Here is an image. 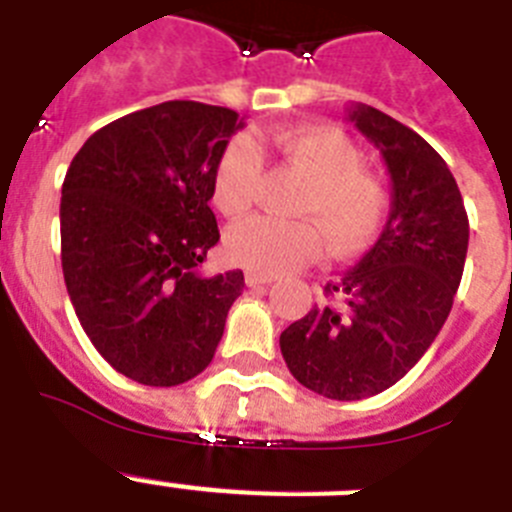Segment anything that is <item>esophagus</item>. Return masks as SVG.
Segmentation results:
<instances>
[{
  "label": "esophagus",
  "mask_w": 512,
  "mask_h": 512,
  "mask_svg": "<svg viewBox=\"0 0 512 512\" xmlns=\"http://www.w3.org/2000/svg\"><path fill=\"white\" fill-rule=\"evenodd\" d=\"M244 283L247 286H268V283H273V275H262V273H255V270H247L244 273Z\"/></svg>",
  "instance_id": "esophagus-1"
}]
</instances>
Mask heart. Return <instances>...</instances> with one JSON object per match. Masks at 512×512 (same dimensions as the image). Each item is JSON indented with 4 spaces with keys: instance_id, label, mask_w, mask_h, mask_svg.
Instances as JSON below:
<instances>
[{
    "instance_id": "obj_1",
    "label": "heart",
    "mask_w": 512,
    "mask_h": 512,
    "mask_svg": "<svg viewBox=\"0 0 512 512\" xmlns=\"http://www.w3.org/2000/svg\"><path fill=\"white\" fill-rule=\"evenodd\" d=\"M262 141L237 136L213 170V203L224 216H242L262 188ZM275 149L306 177L296 213L323 229L330 250L350 255L379 234L389 211V188L363 164V149L335 126H299L275 136ZM314 223V224H315ZM313 224V225H314ZM310 221L252 216L226 231V255L257 273L278 275L322 252V235Z\"/></svg>"
}]
</instances>
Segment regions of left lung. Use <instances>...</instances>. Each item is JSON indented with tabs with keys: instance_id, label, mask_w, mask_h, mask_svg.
Segmentation results:
<instances>
[{
	"instance_id": "1",
	"label": "left lung",
	"mask_w": 512,
	"mask_h": 512,
	"mask_svg": "<svg viewBox=\"0 0 512 512\" xmlns=\"http://www.w3.org/2000/svg\"><path fill=\"white\" fill-rule=\"evenodd\" d=\"M355 128L379 146L391 175V211L379 242L324 286L281 335L293 379L327 399L353 402L397 384L441 332L464 273L469 219L448 164L391 115L353 105Z\"/></svg>"
}]
</instances>
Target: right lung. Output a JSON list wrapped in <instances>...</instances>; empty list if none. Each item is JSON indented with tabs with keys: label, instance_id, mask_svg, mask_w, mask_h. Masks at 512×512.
Returning a JSON list of instances; mask_svg holds the SVG:
<instances>
[{
	"label": "right lung",
	"instance_id": "right-lung-1",
	"mask_svg": "<svg viewBox=\"0 0 512 512\" xmlns=\"http://www.w3.org/2000/svg\"><path fill=\"white\" fill-rule=\"evenodd\" d=\"M244 123L170 100L84 141L61 188V268L97 353L144 386H177L213 361L242 270L203 278L219 242L213 170Z\"/></svg>",
	"mask_w": 512,
	"mask_h": 512
}]
</instances>
